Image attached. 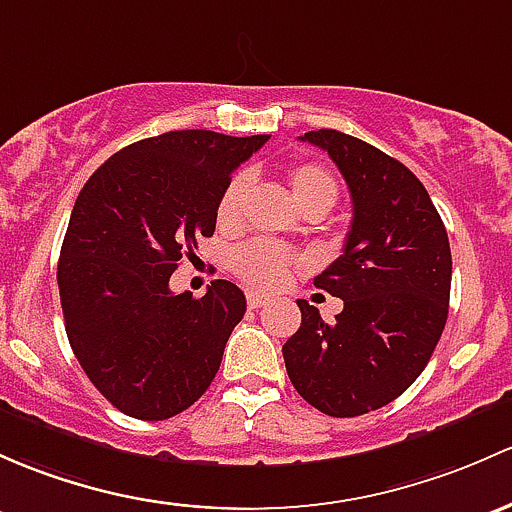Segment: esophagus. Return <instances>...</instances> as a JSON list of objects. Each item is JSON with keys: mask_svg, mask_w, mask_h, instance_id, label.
I'll use <instances>...</instances> for the list:
<instances>
[{"mask_svg": "<svg viewBox=\"0 0 512 512\" xmlns=\"http://www.w3.org/2000/svg\"><path fill=\"white\" fill-rule=\"evenodd\" d=\"M270 304V297H265V294L260 292H247V306L250 309H262V306Z\"/></svg>", "mask_w": 512, "mask_h": 512, "instance_id": "esophagus-1", "label": "esophagus"}]
</instances>
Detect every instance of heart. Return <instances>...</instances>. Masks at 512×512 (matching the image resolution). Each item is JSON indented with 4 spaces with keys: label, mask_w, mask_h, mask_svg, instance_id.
Returning a JSON list of instances; mask_svg holds the SVG:
<instances>
[{
    "label": "heart",
    "mask_w": 512,
    "mask_h": 512,
    "mask_svg": "<svg viewBox=\"0 0 512 512\" xmlns=\"http://www.w3.org/2000/svg\"><path fill=\"white\" fill-rule=\"evenodd\" d=\"M289 186H292L294 201L299 203L301 211H328L338 198V184L331 174L319 164L301 161L289 169ZM252 179L247 171H238L228 181L218 198V223L223 228L238 225L242 218L247 196H250ZM297 265V255L287 247L277 245L270 240H255L250 245L240 247L233 255V272L238 274L242 282L257 289H277L287 282L289 272Z\"/></svg>",
    "instance_id": "1"
}]
</instances>
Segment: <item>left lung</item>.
I'll return each mask as SVG.
<instances>
[{
	"label": "left lung",
	"mask_w": 512,
	"mask_h": 512,
	"mask_svg": "<svg viewBox=\"0 0 512 512\" xmlns=\"http://www.w3.org/2000/svg\"><path fill=\"white\" fill-rule=\"evenodd\" d=\"M346 179L353 220L343 255L314 284L343 299L333 324L299 299L301 326L282 346L297 392L328 417H358L410 387L437 348L451 292L446 228L422 181L336 129L299 137Z\"/></svg>",
	"instance_id": "8db88e82"
}]
</instances>
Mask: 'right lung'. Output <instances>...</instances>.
Masks as SVG:
<instances>
[{
    "mask_svg": "<svg viewBox=\"0 0 512 512\" xmlns=\"http://www.w3.org/2000/svg\"><path fill=\"white\" fill-rule=\"evenodd\" d=\"M267 134L179 129L112 154L75 198L58 260L71 348L105 400L144 422L188 410L245 316V294L215 279L201 299L169 279L211 238L233 171Z\"/></svg>",
    "mask_w": 512,
    "mask_h": 512,
    "instance_id": "right-lung-1",
    "label": "right lung"
}]
</instances>
